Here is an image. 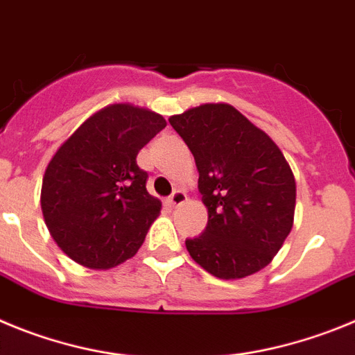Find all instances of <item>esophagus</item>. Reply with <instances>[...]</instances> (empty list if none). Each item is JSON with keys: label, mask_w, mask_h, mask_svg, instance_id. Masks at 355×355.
<instances>
[{"label": "esophagus", "mask_w": 355, "mask_h": 355, "mask_svg": "<svg viewBox=\"0 0 355 355\" xmlns=\"http://www.w3.org/2000/svg\"><path fill=\"white\" fill-rule=\"evenodd\" d=\"M168 201H170L171 207H180V205H184L185 201H187V194H185L184 191H175Z\"/></svg>", "instance_id": "esophagus-1"}]
</instances>
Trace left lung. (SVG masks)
<instances>
[{"instance_id": "8db88e82", "label": "left lung", "mask_w": 355, "mask_h": 355, "mask_svg": "<svg viewBox=\"0 0 355 355\" xmlns=\"http://www.w3.org/2000/svg\"><path fill=\"white\" fill-rule=\"evenodd\" d=\"M193 152L205 232L185 248L219 279H242L272 261L295 214V178L279 146L225 102L170 116Z\"/></svg>"}]
</instances>
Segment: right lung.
Segmentation results:
<instances>
[{
	"instance_id": "add662e5",
	"label": "right lung",
	"mask_w": 355,
	"mask_h": 355,
	"mask_svg": "<svg viewBox=\"0 0 355 355\" xmlns=\"http://www.w3.org/2000/svg\"><path fill=\"white\" fill-rule=\"evenodd\" d=\"M161 114L110 104L56 150L44 173L40 205L51 237L86 269L107 270L138 253L162 203L146 191L139 150L161 132Z\"/></svg>"
}]
</instances>
